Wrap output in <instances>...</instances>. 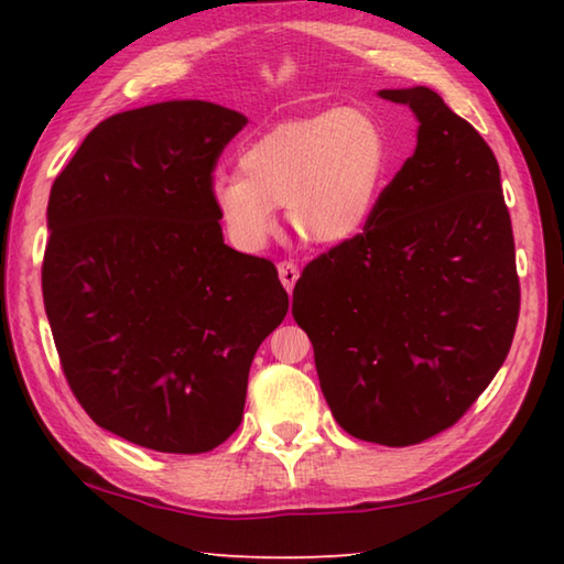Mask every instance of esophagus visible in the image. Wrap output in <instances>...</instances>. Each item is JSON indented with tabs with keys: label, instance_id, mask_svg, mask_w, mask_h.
Returning a JSON list of instances; mask_svg holds the SVG:
<instances>
[{
	"label": "esophagus",
	"instance_id": "esophagus-1",
	"mask_svg": "<svg viewBox=\"0 0 564 564\" xmlns=\"http://www.w3.org/2000/svg\"><path fill=\"white\" fill-rule=\"evenodd\" d=\"M279 275H281L283 289L291 293V291H293V285H295V281H299L301 271H299V265H295L293 261H281V263H279Z\"/></svg>",
	"mask_w": 564,
	"mask_h": 564
}]
</instances>
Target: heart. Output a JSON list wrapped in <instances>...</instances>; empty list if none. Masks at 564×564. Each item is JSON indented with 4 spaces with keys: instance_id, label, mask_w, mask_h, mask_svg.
<instances>
[{
    "instance_id": "b5f03b06",
    "label": "heart",
    "mask_w": 564,
    "mask_h": 564,
    "mask_svg": "<svg viewBox=\"0 0 564 564\" xmlns=\"http://www.w3.org/2000/svg\"><path fill=\"white\" fill-rule=\"evenodd\" d=\"M392 162L382 120L365 108H335L281 122L251 140L239 172H217L212 207L229 241L261 251L275 231V207L315 243H345L370 221Z\"/></svg>"
}]
</instances>
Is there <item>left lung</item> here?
I'll return each instance as SVG.
<instances>
[{
	"label": "left lung",
	"mask_w": 564,
	"mask_h": 564,
	"mask_svg": "<svg viewBox=\"0 0 564 564\" xmlns=\"http://www.w3.org/2000/svg\"><path fill=\"white\" fill-rule=\"evenodd\" d=\"M380 96L414 110L416 150L362 234L305 265L293 317L335 422L412 446L454 426L506 362L520 281L488 142L432 88Z\"/></svg>",
	"instance_id": "obj_1"
}]
</instances>
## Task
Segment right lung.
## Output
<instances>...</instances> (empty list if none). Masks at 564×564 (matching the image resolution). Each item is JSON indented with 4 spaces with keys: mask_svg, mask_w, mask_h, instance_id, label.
<instances>
[{
    "mask_svg": "<svg viewBox=\"0 0 564 564\" xmlns=\"http://www.w3.org/2000/svg\"><path fill=\"white\" fill-rule=\"evenodd\" d=\"M243 126L207 100L118 112L51 187L41 289L61 370L98 426L152 452L237 432L253 355L289 313L275 265L227 247L212 207Z\"/></svg>",
    "mask_w": 564,
    "mask_h": 564,
    "instance_id": "add662e5",
    "label": "right lung"
}]
</instances>
